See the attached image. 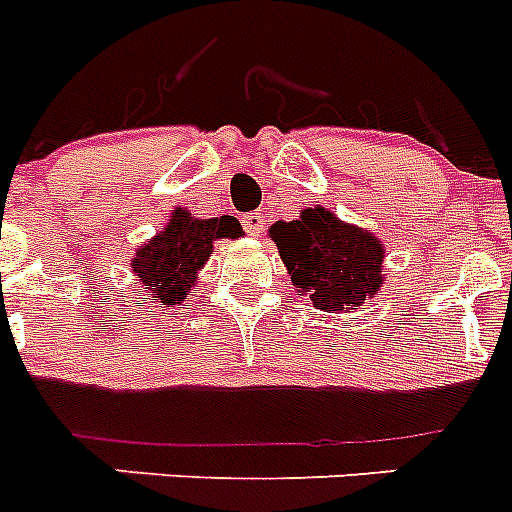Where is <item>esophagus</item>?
<instances>
[{"label": "esophagus", "instance_id": "34e87169", "mask_svg": "<svg viewBox=\"0 0 512 512\" xmlns=\"http://www.w3.org/2000/svg\"><path fill=\"white\" fill-rule=\"evenodd\" d=\"M243 228H246L248 235H259L261 228H264V215L261 212H248V215H243Z\"/></svg>", "mask_w": 512, "mask_h": 512}]
</instances>
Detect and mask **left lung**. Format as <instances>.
<instances>
[{"label": "left lung", "mask_w": 512, "mask_h": 512, "mask_svg": "<svg viewBox=\"0 0 512 512\" xmlns=\"http://www.w3.org/2000/svg\"><path fill=\"white\" fill-rule=\"evenodd\" d=\"M269 233L297 292H307L318 310H356L382 284V243L323 207L274 223Z\"/></svg>", "instance_id": "left-lung-1"}]
</instances>
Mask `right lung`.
Here are the masks:
<instances>
[{
	"label": "right lung",
	"mask_w": 512,
	"mask_h": 512,
	"mask_svg": "<svg viewBox=\"0 0 512 512\" xmlns=\"http://www.w3.org/2000/svg\"><path fill=\"white\" fill-rule=\"evenodd\" d=\"M243 228L233 215L197 220L187 210L171 215V223L161 233L138 248L133 271L138 282L156 295L164 305H179L187 300L189 287L197 279V271L212 251L217 238H241Z\"/></svg>",
	"instance_id": "add662e5"
}]
</instances>
